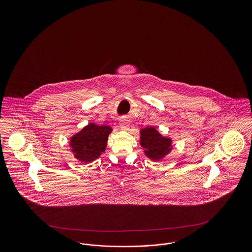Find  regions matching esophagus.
<instances>
[{
  "label": "esophagus",
  "instance_id": "34e87169",
  "mask_svg": "<svg viewBox=\"0 0 252 252\" xmlns=\"http://www.w3.org/2000/svg\"><path fill=\"white\" fill-rule=\"evenodd\" d=\"M120 126L121 128H122L123 130H126V129L128 128V126H129V123H128V121L126 120V119L121 120Z\"/></svg>",
  "mask_w": 252,
  "mask_h": 252
}]
</instances>
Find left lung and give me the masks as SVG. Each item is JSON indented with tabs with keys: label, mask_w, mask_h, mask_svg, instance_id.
Returning a JSON list of instances; mask_svg holds the SVG:
<instances>
[{
	"label": "left lung",
	"mask_w": 252,
	"mask_h": 252,
	"mask_svg": "<svg viewBox=\"0 0 252 252\" xmlns=\"http://www.w3.org/2000/svg\"><path fill=\"white\" fill-rule=\"evenodd\" d=\"M141 145L145 155L151 159H160L171 148V141L160 136L154 127L141 130Z\"/></svg>",
	"instance_id": "left-lung-1"
}]
</instances>
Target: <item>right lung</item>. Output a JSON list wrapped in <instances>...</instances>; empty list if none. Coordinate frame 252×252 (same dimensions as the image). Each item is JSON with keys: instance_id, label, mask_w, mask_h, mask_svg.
Segmentation results:
<instances>
[{"instance_id": "1", "label": "right lung", "mask_w": 252, "mask_h": 252, "mask_svg": "<svg viewBox=\"0 0 252 252\" xmlns=\"http://www.w3.org/2000/svg\"><path fill=\"white\" fill-rule=\"evenodd\" d=\"M111 128L108 126L89 124L71 139L74 156L82 162H91L101 156L107 146L108 134Z\"/></svg>"}]
</instances>
